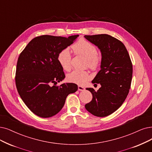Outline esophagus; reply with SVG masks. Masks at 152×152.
<instances>
[{"mask_svg":"<svg viewBox=\"0 0 152 152\" xmlns=\"http://www.w3.org/2000/svg\"><path fill=\"white\" fill-rule=\"evenodd\" d=\"M78 90L79 91H83L85 90V88L81 86H78Z\"/></svg>","mask_w":152,"mask_h":152,"instance_id":"esophagus-1","label":"esophagus"}]
</instances>
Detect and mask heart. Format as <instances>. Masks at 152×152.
Returning a JSON list of instances; mask_svg holds the SVG:
<instances>
[{
    "label": "heart",
    "instance_id": "1",
    "mask_svg": "<svg viewBox=\"0 0 152 152\" xmlns=\"http://www.w3.org/2000/svg\"><path fill=\"white\" fill-rule=\"evenodd\" d=\"M72 48L77 54L84 56L87 59V64L90 68L95 69L99 65L100 57L97 55L96 47L87 40L81 39L72 46ZM72 56L68 48H64L57 56L58 62L63 70L69 71L71 68ZM90 75L86 71L74 70L66 76L68 82L78 85H83L88 80Z\"/></svg>",
    "mask_w": 152,
    "mask_h": 152
}]
</instances>
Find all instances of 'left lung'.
<instances>
[{"instance_id":"8db88e82","label":"left lung","mask_w":152,"mask_h":152,"mask_svg":"<svg viewBox=\"0 0 152 152\" xmlns=\"http://www.w3.org/2000/svg\"><path fill=\"white\" fill-rule=\"evenodd\" d=\"M84 37L98 47L102 55L100 70L92 81L100 83L101 87L97 92L93 88H87L93 98L85 107L95 116L106 117L120 108L129 94L132 64L125 46L116 38L107 34Z\"/></svg>"}]
</instances>
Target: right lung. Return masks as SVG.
Instances as JSON below:
<instances>
[{
    "label": "right lung",
    "mask_w": 152,
    "mask_h": 152,
    "mask_svg": "<svg viewBox=\"0 0 152 152\" xmlns=\"http://www.w3.org/2000/svg\"><path fill=\"white\" fill-rule=\"evenodd\" d=\"M78 35L69 37L44 35L33 39L20 54L15 74L18 92L27 107L42 118L51 117L63 108L66 96L75 92V83H62L65 74L58 53L73 44Z\"/></svg>",
    "instance_id": "1"
}]
</instances>
